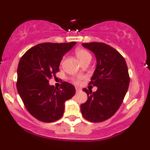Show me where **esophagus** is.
<instances>
[{
	"instance_id": "1",
	"label": "esophagus",
	"mask_w": 150,
	"mask_h": 150,
	"mask_svg": "<svg viewBox=\"0 0 150 150\" xmlns=\"http://www.w3.org/2000/svg\"><path fill=\"white\" fill-rule=\"evenodd\" d=\"M75 89H76V91H77V92H80V91H81V88H78V87H76V88H75Z\"/></svg>"
}]
</instances>
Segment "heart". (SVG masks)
I'll list each match as a JSON object with an SVG mask.
<instances>
[{"label": "heart", "mask_w": 150, "mask_h": 150, "mask_svg": "<svg viewBox=\"0 0 150 150\" xmlns=\"http://www.w3.org/2000/svg\"><path fill=\"white\" fill-rule=\"evenodd\" d=\"M75 53H76L77 57H78V58L79 59V60L81 62V63L86 62L87 60H91L92 56H91V54L88 52L87 50H84V49H77L76 51H75ZM80 80H81V78H78L75 80V82L76 83H79L80 82Z\"/></svg>", "instance_id": "1"}]
</instances>
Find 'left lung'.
<instances>
[{
  "label": "left lung",
  "instance_id": "1",
  "mask_svg": "<svg viewBox=\"0 0 150 150\" xmlns=\"http://www.w3.org/2000/svg\"><path fill=\"white\" fill-rule=\"evenodd\" d=\"M82 45L96 56L97 64L89 84L98 88L93 93L83 88L88 100L80 105V110L88 121L101 122L113 116L122 103L130 80L128 68L122 55L109 45L101 42Z\"/></svg>",
  "mask_w": 150,
  "mask_h": 150
}]
</instances>
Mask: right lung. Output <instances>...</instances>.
I'll return each instance as SVG.
<instances>
[{
  "instance_id": "obj_1",
  "label": "right lung",
  "mask_w": 150,
  "mask_h": 150,
  "mask_svg": "<svg viewBox=\"0 0 150 150\" xmlns=\"http://www.w3.org/2000/svg\"><path fill=\"white\" fill-rule=\"evenodd\" d=\"M75 42L39 44L22 56L17 69L16 87L28 111L38 120L53 122L60 119L64 103L75 93L70 83L63 82L59 88L50 86L49 80L59 71L62 57Z\"/></svg>"
}]
</instances>
